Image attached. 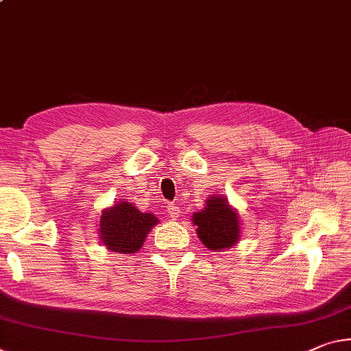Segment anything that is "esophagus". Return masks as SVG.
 Listing matches in <instances>:
<instances>
[{
    "instance_id": "1",
    "label": "esophagus",
    "mask_w": 351,
    "mask_h": 351,
    "mask_svg": "<svg viewBox=\"0 0 351 351\" xmlns=\"http://www.w3.org/2000/svg\"><path fill=\"white\" fill-rule=\"evenodd\" d=\"M167 214H169L170 219L176 220L178 217H180L181 210H180V208H178V206H175V204H169V206H167Z\"/></svg>"
}]
</instances>
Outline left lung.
Wrapping results in <instances>:
<instances>
[{
  "label": "left lung",
  "instance_id": "obj_1",
  "mask_svg": "<svg viewBox=\"0 0 351 351\" xmlns=\"http://www.w3.org/2000/svg\"><path fill=\"white\" fill-rule=\"evenodd\" d=\"M192 223L206 248L213 252L231 248L241 239V219L223 195H210L199 213H193Z\"/></svg>",
  "mask_w": 351,
  "mask_h": 351
}]
</instances>
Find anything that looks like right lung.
I'll use <instances>...</instances> for the list:
<instances>
[{"mask_svg":"<svg viewBox=\"0 0 351 351\" xmlns=\"http://www.w3.org/2000/svg\"><path fill=\"white\" fill-rule=\"evenodd\" d=\"M158 223L159 219L154 214L141 213L130 202H114L99 217V241L114 253H137Z\"/></svg>","mask_w":351,"mask_h":351,"instance_id":"obj_1","label":"right lung"}]
</instances>
